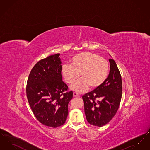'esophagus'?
<instances>
[{"label":"esophagus","instance_id":"1","mask_svg":"<svg viewBox=\"0 0 150 150\" xmlns=\"http://www.w3.org/2000/svg\"><path fill=\"white\" fill-rule=\"evenodd\" d=\"M73 96H74V97H79V95L78 93H76V92H74L73 93Z\"/></svg>","mask_w":150,"mask_h":150}]
</instances>
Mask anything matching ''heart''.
Listing matches in <instances>:
<instances>
[{"instance_id": "1", "label": "heart", "mask_w": 150, "mask_h": 150, "mask_svg": "<svg viewBox=\"0 0 150 150\" xmlns=\"http://www.w3.org/2000/svg\"><path fill=\"white\" fill-rule=\"evenodd\" d=\"M71 64H65L62 66L61 74L64 81L71 84L80 76V79L71 86L72 90L81 93L90 86L96 89L106 81L109 71L107 60L99 55L84 52L72 58Z\"/></svg>"}]
</instances>
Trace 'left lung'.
Instances as JSON below:
<instances>
[{"instance_id": "left-lung-1", "label": "left lung", "mask_w": 150, "mask_h": 150, "mask_svg": "<svg viewBox=\"0 0 150 150\" xmlns=\"http://www.w3.org/2000/svg\"><path fill=\"white\" fill-rule=\"evenodd\" d=\"M110 71L105 83L82 96L88 122L101 127L114 116L120 106L122 86L120 71L115 61L109 59Z\"/></svg>"}]
</instances>
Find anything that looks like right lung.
Listing matches in <instances>:
<instances>
[{
  "mask_svg": "<svg viewBox=\"0 0 150 150\" xmlns=\"http://www.w3.org/2000/svg\"><path fill=\"white\" fill-rule=\"evenodd\" d=\"M59 54L38 61L31 69L26 85L29 105L37 120L52 128L62 125L68 115L71 91L62 81Z\"/></svg>",
  "mask_w": 150,
  "mask_h": 150,
  "instance_id": "1",
  "label": "right lung"
}]
</instances>
